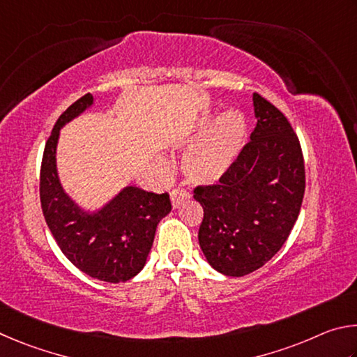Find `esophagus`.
<instances>
[{
    "label": "esophagus",
    "instance_id": "esophagus-1",
    "mask_svg": "<svg viewBox=\"0 0 357 357\" xmlns=\"http://www.w3.org/2000/svg\"><path fill=\"white\" fill-rule=\"evenodd\" d=\"M186 199H190V195L185 190L174 188L171 191V202H172V207L174 208H178L180 205H182V202L186 201Z\"/></svg>",
    "mask_w": 357,
    "mask_h": 357
}]
</instances>
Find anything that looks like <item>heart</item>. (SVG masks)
<instances>
[{"mask_svg": "<svg viewBox=\"0 0 357 357\" xmlns=\"http://www.w3.org/2000/svg\"><path fill=\"white\" fill-rule=\"evenodd\" d=\"M213 114H205L199 121L196 135L202 136L183 158V169L191 182L215 183L226 174L238 156L246 139V121L240 112L229 111L213 126Z\"/></svg>", "mask_w": 357, "mask_h": 357, "instance_id": "b5f03b06", "label": "heart"}]
</instances>
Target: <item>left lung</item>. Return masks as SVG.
Wrapping results in <instances>:
<instances>
[{
  "label": "left lung",
  "instance_id": "obj_1",
  "mask_svg": "<svg viewBox=\"0 0 357 357\" xmlns=\"http://www.w3.org/2000/svg\"><path fill=\"white\" fill-rule=\"evenodd\" d=\"M252 102L251 141L220 182L195 188L204 208L199 245L216 271L232 278L259 270L284 246L305 188L301 144L290 122L259 93Z\"/></svg>",
  "mask_w": 357,
  "mask_h": 357
}]
</instances>
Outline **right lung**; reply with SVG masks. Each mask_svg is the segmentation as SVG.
Returning <instances> with one entry per match:
<instances>
[{
	"mask_svg": "<svg viewBox=\"0 0 357 357\" xmlns=\"http://www.w3.org/2000/svg\"><path fill=\"white\" fill-rule=\"evenodd\" d=\"M93 103L86 93L62 112L43 150L40 204L47 226L62 254L93 279L117 284L135 278L146 265L158 222L172 205L167 192L155 195L125 186L93 213L73 202L62 188L56 169L59 130Z\"/></svg>",
	"mask_w": 357,
	"mask_h": 357,
	"instance_id": "obj_1",
	"label": "right lung"
}]
</instances>
